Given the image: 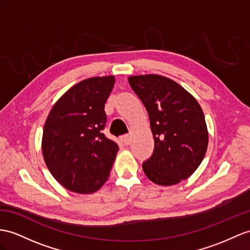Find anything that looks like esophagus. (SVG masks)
Returning a JSON list of instances; mask_svg holds the SVG:
<instances>
[{
    "mask_svg": "<svg viewBox=\"0 0 250 250\" xmlns=\"http://www.w3.org/2000/svg\"><path fill=\"white\" fill-rule=\"evenodd\" d=\"M123 142H124V144H125V146L130 145V143H131V138H130L129 136H125V137L123 138Z\"/></svg>",
    "mask_w": 250,
    "mask_h": 250,
    "instance_id": "34e87169",
    "label": "esophagus"
}]
</instances>
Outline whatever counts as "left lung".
Returning <instances> with one entry per match:
<instances>
[{
    "instance_id": "obj_1",
    "label": "left lung",
    "mask_w": 250,
    "mask_h": 250,
    "mask_svg": "<svg viewBox=\"0 0 250 250\" xmlns=\"http://www.w3.org/2000/svg\"><path fill=\"white\" fill-rule=\"evenodd\" d=\"M129 83L148 111L154 137L153 154L143 164L145 174L161 186L187 180L208 146L201 105L178 83L163 76H132Z\"/></svg>"
}]
</instances>
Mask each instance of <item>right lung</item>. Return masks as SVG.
Here are the masks:
<instances>
[{"instance_id": "1", "label": "right lung", "mask_w": 250, "mask_h": 250, "mask_svg": "<svg viewBox=\"0 0 250 250\" xmlns=\"http://www.w3.org/2000/svg\"><path fill=\"white\" fill-rule=\"evenodd\" d=\"M114 82L113 76H106L77 83L56 102L44 125V161L57 182L69 191L92 193L110 175L119 148L102 131L104 104Z\"/></svg>"}]
</instances>
